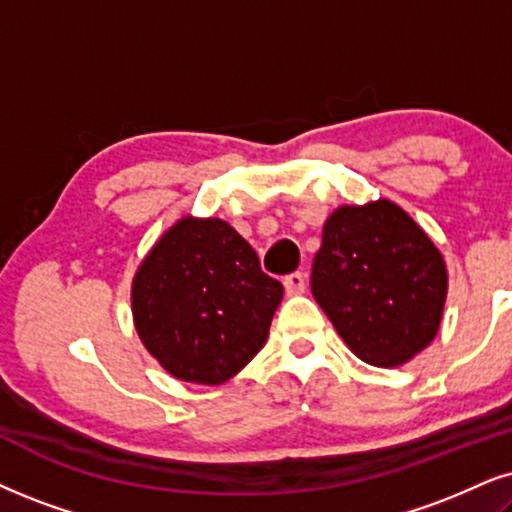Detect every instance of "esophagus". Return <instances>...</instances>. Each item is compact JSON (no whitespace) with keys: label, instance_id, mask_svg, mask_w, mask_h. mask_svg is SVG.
I'll use <instances>...</instances> for the list:
<instances>
[{"label":"esophagus","instance_id":"obj_1","mask_svg":"<svg viewBox=\"0 0 512 512\" xmlns=\"http://www.w3.org/2000/svg\"><path fill=\"white\" fill-rule=\"evenodd\" d=\"M285 289H287V294H304V289H306V275L304 273H299V270H296V273H289V275H285Z\"/></svg>","mask_w":512,"mask_h":512}]
</instances>
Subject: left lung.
Returning <instances> with one entry per match:
<instances>
[{
	"instance_id": "8db88e82",
	"label": "left lung",
	"mask_w": 512,
	"mask_h": 512,
	"mask_svg": "<svg viewBox=\"0 0 512 512\" xmlns=\"http://www.w3.org/2000/svg\"><path fill=\"white\" fill-rule=\"evenodd\" d=\"M446 266L432 239L387 199L327 218L311 289L346 346L391 368L432 342L446 301Z\"/></svg>"
}]
</instances>
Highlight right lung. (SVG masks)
Returning a JSON list of instances; mask_svg holds the SVG:
<instances>
[{
  "label": "right lung",
  "mask_w": 512,
  "mask_h": 512,
  "mask_svg": "<svg viewBox=\"0 0 512 512\" xmlns=\"http://www.w3.org/2000/svg\"><path fill=\"white\" fill-rule=\"evenodd\" d=\"M282 282L225 220L182 218L149 251L132 282L144 346L170 375L220 384L266 344Z\"/></svg>",
  "instance_id": "right-lung-1"
}]
</instances>
